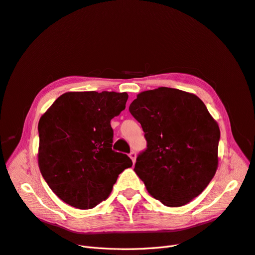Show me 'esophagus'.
Listing matches in <instances>:
<instances>
[{
    "instance_id": "1",
    "label": "esophagus",
    "mask_w": 255,
    "mask_h": 255,
    "mask_svg": "<svg viewBox=\"0 0 255 255\" xmlns=\"http://www.w3.org/2000/svg\"><path fill=\"white\" fill-rule=\"evenodd\" d=\"M128 156H129V158L131 159V161H133V163L136 162V157H137V155H136L135 151H130Z\"/></svg>"
}]
</instances>
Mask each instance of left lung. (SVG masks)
Here are the masks:
<instances>
[{
	"label": "left lung",
	"mask_w": 255,
	"mask_h": 255,
	"mask_svg": "<svg viewBox=\"0 0 255 255\" xmlns=\"http://www.w3.org/2000/svg\"><path fill=\"white\" fill-rule=\"evenodd\" d=\"M129 112L147 141L137 157V176L162 204H187L216 175L218 122L197 95L165 87L139 93Z\"/></svg>",
	"instance_id": "1"
}]
</instances>
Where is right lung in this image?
Here are the masks:
<instances>
[{
	"mask_svg": "<svg viewBox=\"0 0 255 255\" xmlns=\"http://www.w3.org/2000/svg\"><path fill=\"white\" fill-rule=\"evenodd\" d=\"M128 93L67 92L38 122V167L49 187L70 206L91 209L105 201L118 175L133 165L112 149L111 119L126 109Z\"/></svg>",
	"mask_w": 255,
	"mask_h": 255,
	"instance_id": "add662e5",
	"label": "right lung"
}]
</instances>
